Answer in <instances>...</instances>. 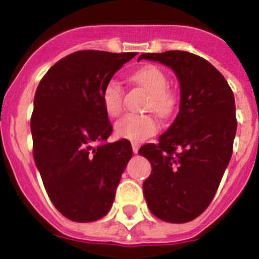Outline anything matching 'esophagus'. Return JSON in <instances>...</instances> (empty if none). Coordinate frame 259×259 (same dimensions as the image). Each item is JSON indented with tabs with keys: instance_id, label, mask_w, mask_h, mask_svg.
I'll return each mask as SVG.
<instances>
[{
	"instance_id": "1",
	"label": "esophagus",
	"mask_w": 259,
	"mask_h": 259,
	"mask_svg": "<svg viewBox=\"0 0 259 259\" xmlns=\"http://www.w3.org/2000/svg\"><path fill=\"white\" fill-rule=\"evenodd\" d=\"M139 148H140V145L137 143H132V150H134V153L136 154L137 152H139Z\"/></svg>"
}]
</instances>
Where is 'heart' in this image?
<instances>
[{
    "label": "heart",
    "instance_id": "obj_1",
    "mask_svg": "<svg viewBox=\"0 0 259 259\" xmlns=\"http://www.w3.org/2000/svg\"><path fill=\"white\" fill-rule=\"evenodd\" d=\"M131 80L137 87L149 93L146 109L161 118H168L175 109V96L168 89V77L157 66H145L135 71ZM102 105L110 116H118L123 110L124 91L116 79H110L102 88ZM158 123L152 115L128 114L115 123L118 137L134 143H141L157 134Z\"/></svg>",
    "mask_w": 259,
    "mask_h": 259
}]
</instances>
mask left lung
Segmentation results:
<instances>
[{"instance_id": "left-lung-1", "label": "left lung", "mask_w": 259, "mask_h": 259, "mask_svg": "<svg viewBox=\"0 0 259 259\" xmlns=\"http://www.w3.org/2000/svg\"><path fill=\"white\" fill-rule=\"evenodd\" d=\"M140 59L168 66L180 83L174 123L158 144L139 150L152 164L144 197L157 218L191 222L210 205L232 155L237 128L233 92L210 62L192 53H145Z\"/></svg>"}]
</instances>
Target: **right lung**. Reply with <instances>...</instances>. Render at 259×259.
Returning a JSON list of instances; mask_svg holds the SVG:
<instances>
[{
  "mask_svg": "<svg viewBox=\"0 0 259 259\" xmlns=\"http://www.w3.org/2000/svg\"><path fill=\"white\" fill-rule=\"evenodd\" d=\"M136 53L79 50L59 59L41 79L33 100V159L56 209L70 221L95 222L109 212L132 157L113 132L102 88Z\"/></svg>",
  "mask_w": 259,
  "mask_h": 259,
  "instance_id": "add662e5",
  "label": "right lung"
}]
</instances>
